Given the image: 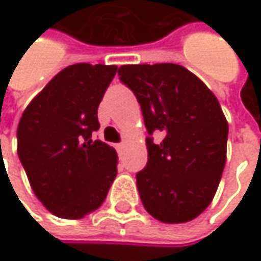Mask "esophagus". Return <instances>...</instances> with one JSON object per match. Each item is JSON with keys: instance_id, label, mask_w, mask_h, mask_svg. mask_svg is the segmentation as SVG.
<instances>
[{"instance_id": "obj_1", "label": "esophagus", "mask_w": 261, "mask_h": 261, "mask_svg": "<svg viewBox=\"0 0 261 261\" xmlns=\"http://www.w3.org/2000/svg\"><path fill=\"white\" fill-rule=\"evenodd\" d=\"M115 148L118 149V152H121V151H122V148H124V143H118V145H116Z\"/></svg>"}]
</instances>
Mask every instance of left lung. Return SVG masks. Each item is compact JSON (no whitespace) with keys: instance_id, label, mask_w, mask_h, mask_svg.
<instances>
[{"instance_id":"8db88e82","label":"left lung","mask_w":261,"mask_h":261,"mask_svg":"<svg viewBox=\"0 0 261 261\" xmlns=\"http://www.w3.org/2000/svg\"><path fill=\"white\" fill-rule=\"evenodd\" d=\"M118 74L134 92L149 134L148 163L136 175L145 210L160 222L198 218L213 201L227 162L228 122L215 93L175 63L124 65Z\"/></svg>"}]
</instances>
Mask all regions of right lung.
Listing matches in <instances>:
<instances>
[{"label": "right lung", "instance_id": "obj_1", "mask_svg": "<svg viewBox=\"0 0 261 261\" xmlns=\"http://www.w3.org/2000/svg\"><path fill=\"white\" fill-rule=\"evenodd\" d=\"M116 71V65H71L21 116L19 160L34 195L57 218L81 219L95 212L116 178L115 148L92 139L99 128L98 106Z\"/></svg>", "mask_w": 261, "mask_h": 261}]
</instances>
